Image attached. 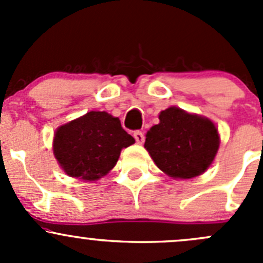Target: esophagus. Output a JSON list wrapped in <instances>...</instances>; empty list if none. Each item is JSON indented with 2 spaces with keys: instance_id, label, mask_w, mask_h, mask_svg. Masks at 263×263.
<instances>
[{
  "instance_id": "1",
  "label": "esophagus",
  "mask_w": 263,
  "mask_h": 263,
  "mask_svg": "<svg viewBox=\"0 0 263 263\" xmlns=\"http://www.w3.org/2000/svg\"><path fill=\"white\" fill-rule=\"evenodd\" d=\"M134 137H135V140H136L137 144H142V142H144V140H145L144 134H142L141 131H135L134 132Z\"/></svg>"
}]
</instances>
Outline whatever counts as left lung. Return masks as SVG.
Instances as JSON below:
<instances>
[{
  "instance_id": "left-lung-1",
  "label": "left lung",
  "mask_w": 263,
  "mask_h": 263,
  "mask_svg": "<svg viewBox=\"0 0 263 263\" xmlns=\"http://www.w3.org/2000/svg\"><path fill=\"white\" fill-rule=\"evenodd\" d=\"M145 148L161 172L174 179L205 173L220 146L217 127L206 117L169 107L146 134Z\"/></svg>"
}]
</instances>
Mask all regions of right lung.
Returning a JSON list of instances; mask_svg holds the SVG:
<instances>
[{
  "mask_svg": "<svg viewBox=\"0 0 263 263\" xmlns=\"http://www.w3.org/2000/svg\"><path fill=\"white\" fill-rule=\"evenodd\" d=\"M132 144L135 139L118 117L91 110L55 129L53 154L68 177L95 182L115 168L122 148Z\"/></svg>",
  "mask_w": 263,
  "mask_h": 263,
  "instance_id": "1",
  "label": "right lung"
}]
</instances>
